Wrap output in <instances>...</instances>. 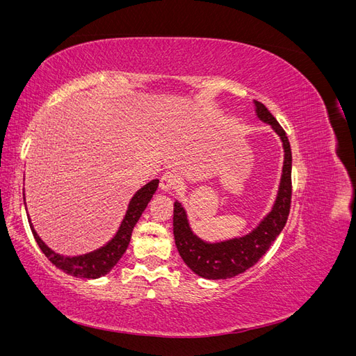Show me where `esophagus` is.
<instances>
[{"label":"esophagus","mask_w":356,"mask_h":356,"mask_svg":"<svg viewBox=\"0 0 356 356\" xmlns=\"http://www.w3.org/2000/svg\"><path fill=\"white\" fill-rule=\"evenodd\" d=\"M179 184V177L175 174V172L168 170L160 178V188L163 191H170L177 188Z\"/></svg>","instance_id":"esophagus-1"}]
</instances>
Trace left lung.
<instances>
[{"label": "left lung", "mask_w": 356, "mask_h": 356, "mask_svg": "<svg viewBox=\"0 0 356 356\" xmlns=\"http://www.w3.org/2000/svg\"><path fill=\"white\" fill-rule=\"evenodd\" d=\"M254 106L257 117L273 129V132L281 138L284 148L282 175L270 212L250 233L221 242H207L191 230L187 212L181 202L175 200L174 203V238L182 261L197 276L212 281L238 276L252 267L282 232L289 215L293 165L289 141L281 124L261 102L254 101Z\"/></svg>", "instance_id": "left-lung-1"}]
</instances>
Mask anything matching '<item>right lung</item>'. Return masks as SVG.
<instances>
[{"label": "right lung", "mask_w": 356, "mask_h": 356, "mask_svg": "<svg viewBox=\"0 0 356 356\" xmlns=\"http://www.w3.org/2000/svg\"><path fill=\"white\" fill-rule=\"evenodd\" d=\"M157 187H159V179H152L149 182H147L144 187L139 188L131 199V202H129L124 217L120 225H118V230L115 232L111 241H108L105 245L98 248V250L90 251V252L74 255V257L60 255L53 250H50V248L41 241L38 233L34 229V225L31 222V218L28 220L29 227L42 254H44L58 268H60L62 272H65L75 277L98 279L101 276L108 275L111 272V268L118 263V260H120L123 254L126 252L129 242H131V236H132L135 224L138 222L139 218H141L143 212L145 211L148 202L152 200ZM24 202H25V191H24Z\"/></svg>", "instance_id": "1"}]
</instances>
